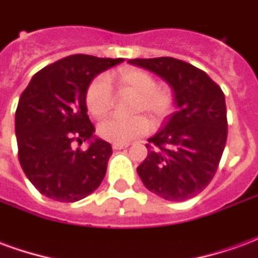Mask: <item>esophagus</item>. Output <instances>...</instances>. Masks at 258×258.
Instances as JSON below:
<instances>
[{"label":"esophagus","instance_id":"esophagus-1","mask_svg":"<svg viewBox=\"0 0 258 258\" xmlns=\"http://www.w3.org/2000/svg\"><path fill=\"white\" fill-rule=\"evenodd\" d=\"M112 148L114 151H120V149H124V148H128V144H120V142H113Z\"/></svg>","mask_w":258,"mask_h":258}]
</instances>
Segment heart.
<instances>
[{"label": "heart", "instance_id": "b5f03b06", "mask_svg": "<svg viewBox=\"0 0 258 258\" xmlns=\"http://www.w3.org/2000/svg\"><path fill=\"white\" fill-rule=\"evenodd\" d=\"M121 95L134 96L133 113H146L159 123L166 118L174 106V94L168 87H159L151 73L141 69H124L112 77ZM87 107L94 116H103L112 107V94L103 77L94 80L85 94ZM149 124L144 117H107L98 125V134L110 142H128L145 134Z\"/></svg>", "mask_w": 258, "mask_h": 258}]
</instances>
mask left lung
Segmentation results:
<instances>
[{"label": "left lung", "instance_id": "1", "mask_svg": "<svg viewBox=\"0 0 258 258\" xmlns=\"http://www.w3.org/2000/svg\"><path fill=\"white\" fill-rule=\"evenodd\" d=\"M128 63L162 77L171 87L178 107L148 140V156L137 168L138 175L163 199H190L210 184L225 148L224 92L203 70L179 59H130Z\"/></svg>", "mask_w": 258, "mask_h": 258}]
</instances>
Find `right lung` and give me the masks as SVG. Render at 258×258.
I'll use <instances>...</instances> for the list:
<instances>
[{
    "label": "right lung",
    "mask_w": 258,
    "mask_h": 258,
    "mask_svg": "<svg viewBox=\"0 0 258 258\" xmlns=\"http://www.w3.org/2000/svg\"><path fill=\"white\" fill-rule=\"evenodd\" d=\"M123 59L72 55L41 69L20 95L15 133L26 177L49 199L73 203L101 185L112 146L96 138L85 94L95 76ZM91 141L87 151L71 146Z\"/></svg>",
    "instance_id": "add662e5"
}]
</instances>
